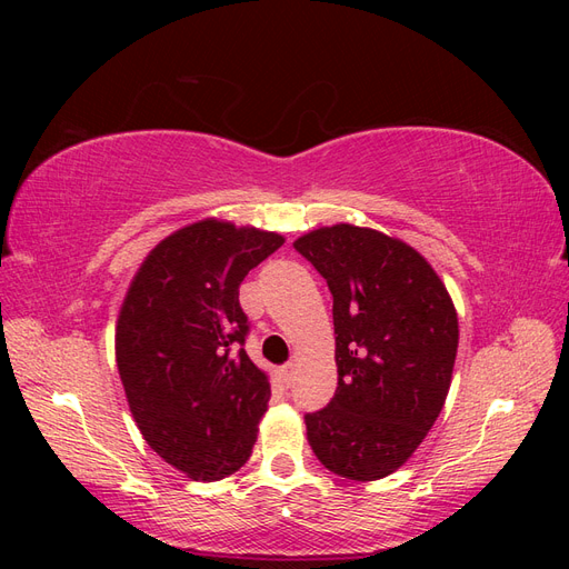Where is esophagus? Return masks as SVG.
I'll list each match as a JSON object with an SVG mask.
<instances>
[{
    "instance_id": "obj_1",
    "label": "esophagus",
    "mask_w": 569,
    "mask_h": 569,
    "mask_svg": "<svg viewBox=\"0 0 569 569\" xmlns=\"http://www.w3.org/2000/svg\"><path fill=\"white\" fill-rule=\"evenodd\" d=\"M295 375H297V363H284L282 368H280V377H282V382L289 387L291 382H295Z\"/></svg>"
}]
</instances>
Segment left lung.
I'll return each mask as SVG.
<instances>
[{
  "label": "left lung",
  "mask_w": 569,
  "mask_h": 569,
  "mask_svg": "<svg viewBox=\"0 0 569 569\" xmlns=\"http://www.w3.org/2000/svg\"><path fill=\"white\" fill-rule=\"evenodd\" d=\"M295 249L332 291L337 393L306 416L327 470L375 481L416 453L449 396L458 313L427 258L401 239L339 222Z\"/></svg>",
  "instance_id": "left-lung-1"
}]
</instances>
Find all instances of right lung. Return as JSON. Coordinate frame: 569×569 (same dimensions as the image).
Returning a JSON list of instances; mask_svg holds the SVG:
<instances>
[{"instance_id": "add662e5", "label": "right lung", "mask_w": 569, "mask_h": 569, "mask_svg": "<svg viewBox=\"0 0 569 569\" xmlns=\"http://www.w3.org/2000/svg\"><path fill=\"white\" fill-rule=\"evenodd\" d=\"M284 244L278 232L203 218L153 247L116 320V363L132 418L168 465L218 481L249 460L270 399L251 363L239 284Z\"/></svg>"}]
</instances>
